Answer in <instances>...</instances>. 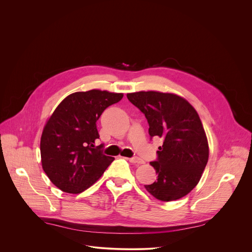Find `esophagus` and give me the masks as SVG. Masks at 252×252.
<instances>
[{"instance_id":"34e87169","label":"esophagus","mask_w":252,"mask_h":252,"mask_svg":"<svg viewBox=\"0 0 252 252\" xmlns=\"http://www.w3.org/2000/svg\"><path fill=\"white\" fill-rule=\"evenodd\" d=\"M126 159H127V160H129L131 163H136V164H142V163H145V162H143V160H141V159H140V158H138L137 157L127 158Z\"/></svg>"}]
</instances>
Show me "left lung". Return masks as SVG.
I'll return each mask as SVG.
<instances>
[{
	"label": "left lung",
	"instance_id": "left-lung-1",
	"mask_svg": "<svg viewBox=\"0 0 252 252\" xmlns=\"http://www.w3.org/2000/svg\"><path fill=\"white\" fill-rule=\"evenodd\" d=\"M126 96L146 116L151 138H163L157 160L150 162L158 179L145 188L161 201L184 197L196 187L208 160L207 138L196 111L173 94L138 92Z\"/></svg>",
	"mask_w": 252,
	"mask_h": 252
}]
</instances>
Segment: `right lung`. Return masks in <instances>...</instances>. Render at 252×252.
Returning <instances> with one entry per match:
<instances>
[{"label":"right lung","instance_id":"obj_1","mask_svg":"<svg viewBox=\"0 0 252 252\" xmlns=\"http://www.w3.org/2000/svg\"><path fill=\"white\" fill-rule=\"evenodd\" d=\"M123 94L92 90L67 95L44 127L41 137L43 169L51 182L67 193H81L102 175L114 158L102 154L96 122Z\"/></svg>","mask_w":252,"mask_h":252}]
</instances>
